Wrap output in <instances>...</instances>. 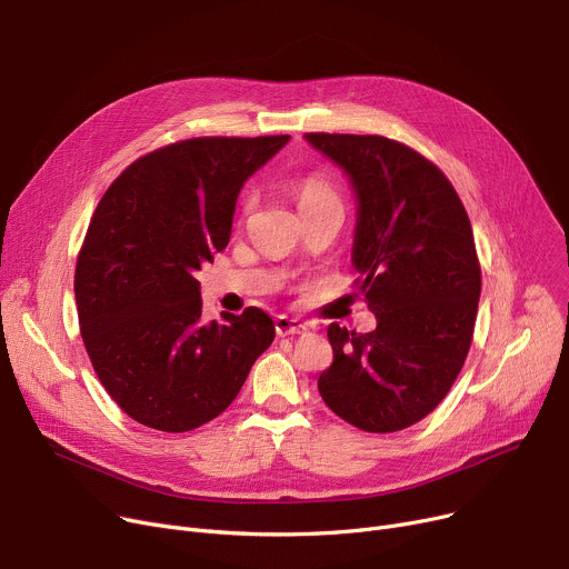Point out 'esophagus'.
Instances as JSON below:
<instances>
[{
  "label": "esophagus",
  "mask_w": 569,
  "mask_h": 569,
  "mask_svg": "<svg viewBox=\"0 0 569 569\" xmlns=\"http://www.w3.org/2000/svg\"><path fill=\"white\" fill-rule=\"evenodd\" d=\"M274 329H277V336H295V333H305V331H307V325L299 322L297 318L277 316Z\"/></svg>",
  "instance_id": "obj_1"
}]
</instances>
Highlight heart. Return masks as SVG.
<instances>
[{
  "instance_id": "heart-1",
  "label": "heart",
  "mask_w": 569,
  "mask_h": 569,
  "mask_svg": "<svg viewBox=\"0 0 569 569\" xmlns=\"http://www.w3.org/2000/svg\"><path fill=\"white\" fill-rule=\"evenodd\" d=\"M299 212L316 210L322 206H340V194L336 184L322 176V173H309L305 178H299L292 187ZM253 208V197H247L242 201V214H249Z\"/></svg>"
}]
</instances>
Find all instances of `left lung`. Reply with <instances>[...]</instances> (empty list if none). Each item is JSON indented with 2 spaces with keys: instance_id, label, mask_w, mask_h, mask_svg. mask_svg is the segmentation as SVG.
Wrapping results in <instances>:
<instances>
[{
  "instance_id": "8db88e82",
  "label": "left lung",
  "mask_w": 569,
  "mask_h": 569,
  "mask_svg": "<svg viewBox=\"0 0 569 569\" xmlns=\"http://www.w3.org/2000/svg\"><path fill=\"white\" fill-rule=\"evenodd\" d=\"M359 199L355 286L377 318L359 333L329 325L327 407L363 432H398L446 398L471 348L480 262L456 187L413 148L380 134L309 132Z\"/></svg>"
}]
</instances>
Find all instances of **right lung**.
I'll use <instances>...</instances> for the list:
<instances>
[{"label": "right lung", "mask_w": 569, "mask_h": 569, "mask_svg": "<svg viewBox=\"0 0 569 569\" xmlns=\"http://www.w3.org/2000/svg\"><path fill=\"white\" fill-rule=\"evenodd\" d=\"M288 139L176 141L132 162L100 199L74 299L98 380L137 423L189 432L217 419L272 346L274 322L256 307L203 325L194 274L229 244L244 180Z\"/></svg>", "instance_id": "obj_1"}]
</instances>
